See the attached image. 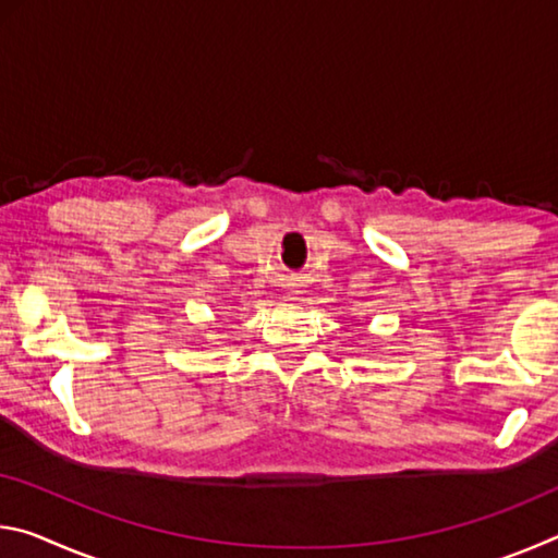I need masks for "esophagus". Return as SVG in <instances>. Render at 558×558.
Returning a JSON list of instances; mask_svg holds the SVG:
<instances>
[{
    "instance_id": "34e87169",
    "label": "esophagus",
    "mask_w": 558,
    "mask_h": 558,
    "mask_svg": "<svg viewBox=\"0 0 558 558\" xmlns=\"http://www.w3.org/2000/svg\"><path fill=\"white\" fill-rule=\"evenodd\" d=\"M292 292H300V290H292Z\"/></svg>"
}]
</instances>
